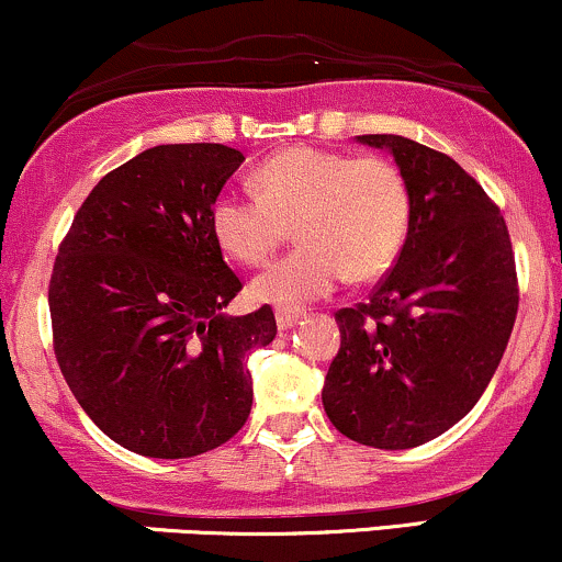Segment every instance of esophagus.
<instances>
[{
  "label": "esophagus",
  "mask_w": 562,
  "mask_h": 562,
  "mask_svg": "<svg viewBox=\"0 0 562 562\" xmlns=\"http://www.w3.org/2000/svg\"><path fill=\"white\" fill-rule=\"evenodd\" d=\"M302 318V310H294V307H276V323H279L281 331H286V328H292L296 321Z\"/></svg>",
  "instance_id": "esophagus-1"
}]
</instances>
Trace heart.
<instances>
[{"label": "heart", "mask_w": 562, "mask_h": 562, "mask_svg": "<svg viewBox=\"0 0 562 562\" xmlns=\"http://www.w3.org/2000/svg\"><path fill=\"white\" fill-rule=\"evenodd\" d=\"M257 191H223L210 210L217 244L244 266H262L292 236L300 247L252 281L257 302L296 307L341 281H368L397 260L411 196L397 165L318 147H289L255 173Z\"/></svg>", "instance_id": "1"}]
</instances>
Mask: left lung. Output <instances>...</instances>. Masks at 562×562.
Instances as JSON below:
<instances>
[{
  "mask_svg": "<svg viewBox=\"0 0 562 562\" xmlns=\"http://www.w3.org/2000/svg\"><path fill=\"white\" fill-rule=\"evenodd\" d=\"M358 142L392 151L411 221L368 302L336 310L341 347L323 407L358 445L411 450L458 424L490 386L518 313L516 255L499 207L452 157L394 134Z\"/></svg>",
  "mask_w": 562,
  "mask_h": 562,
  "instance_id": "8db88e82",
  "label": "left lung"
}]
</instances>
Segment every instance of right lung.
Here are the masks:
<instances>
[{
	"instance_id": "right-lung-1",
	"label": "right lung",
	"mask_w": 562,
	"mask_h": 562,
	"mask_svg": "<svg viewBox=\"0 0 562 562\" xmlns=\"http://www.w3.org/2000/svg\"><path fill=\"white\" fill-rule=\"evenodd\" d=\"M244 162L223 144H160L91 189L49 279L55 358L94 424L147 458L226 445L252 411L249 352L276 339L270 305L241 292L210 210Z\"/></svg>"
}]
</instances>
